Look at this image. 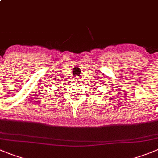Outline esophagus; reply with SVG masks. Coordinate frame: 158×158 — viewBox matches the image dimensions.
<instances>
[{
  "mask_svg": "<svg viewBox=\"0 0 158 158\" xmlns=\"http://www.w3.org/2000/svg\"><path fill=\"white\" fill-rule=\"evenodd\" d=\"M75 80H76V82H80V79H80V78L79 77H78V76H76V77H75Z\"/></svg>",
  "mask_w": 158,
  "mask_h": 158,
  "instance_id": "obj_1",
  "label": "esophagus"
}]
</instances>
